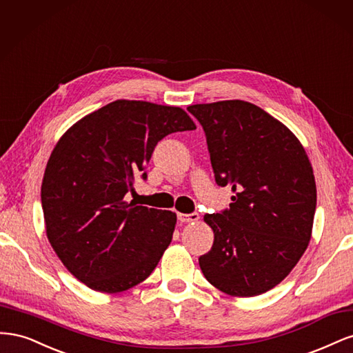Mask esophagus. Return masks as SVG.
Returning a JSON list of instances; mask_svg holds the SVG:
<instances>
[{
  "label": "esophagus",
  "mask_w": 353,
  "mask_h": 353,
  "mask_svg": "<svg viewBox=\"0 0 353 353\" xmlns=\"http://www.w3.org/2000/svg\"><path fill=\"white\" fill-rule=\"evenodd\" d=\"M200 219V215L199 213H178V221L179 222H187V223H193V222H196V221H199Z\"/></svg>",
  "instance_id": "esophagus-1"
}]
</instances>
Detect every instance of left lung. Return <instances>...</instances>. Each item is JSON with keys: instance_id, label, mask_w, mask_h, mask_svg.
Returning <instances> with one entry per match:
<instances>
[{"instance_id": "obj_1", "label": "left lung", "mask_w": 353, "mask_h": 353, "mask_svg": "<svg viewBox=\"0 0 353 353\" xmlns=\"http://www.w3.org/2000/svg\"><path fill=\"white\" fill-rule=\"evenodd\" d=\"M206 134L216 184L230 209L206 213L212 249L199 258L206 280L230 296L271 290L311 240L316 208L312 165L288 128L258 105L225 100L188 105Z\"/></svg>"}]
</instances>
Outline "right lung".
I'll return each instance as SVG.
<instances>
[{
  "label": "right lung",
  "instance_id": "add662e5",
  "mask_svg": "<svg viewBox=\"0 0 353 353\" xmlns=\"http://www.w3.org/2000/svg\"><path fill=\"white\" fill-rule=\"evenodd\" d=\"M196 130L174 105L116 100L61 135L42 178L47 237L68 271L95 292L121 293L153 272L176 215L125 201L156 144Z\"/></svg>",
  "mask_w": 353,
  "mask_h": 353
}]
</instances>
